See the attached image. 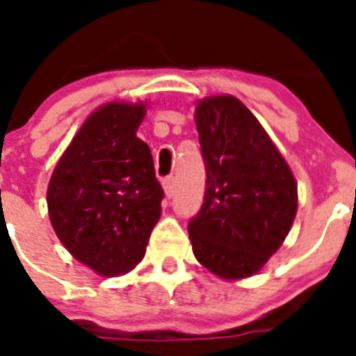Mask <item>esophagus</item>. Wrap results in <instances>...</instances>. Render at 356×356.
<instances>
[{
    "instance_id": "34e87169",
    "label": "esophagus",
    "mask_w": 356,
    "mask_h": 356,
    "mask_svg": "<svg viewBox=\"0 0 356 356\" xmlns=\"http://www.w3.org/2000/svg\"><path fill=\"white\" fill-rule=\"evenodd\" d=\"M162 185H163V191H165V196L172 197V194H175V176L163 178Z\"/></svg>"
}]
</instances>
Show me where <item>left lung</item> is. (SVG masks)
I'll use <instances>...</instances> for the list:
<instances>
[{"label": "left lung", "instance_id": "1", "mask_svg": "<svg viewBox=\"0 0 356 356\" xmlns=\"http://www.w3.org/2000/svg\"><path fill=\"white\" fill-rule=\"evenodd\" d=\"M207 188L188 221L197 262L238 280L259 273L287 237L298 185L269 135L234 96H213L196 108Z\"/></svg>", "mask_w": 356, "mask_h": 356}]
</instances>
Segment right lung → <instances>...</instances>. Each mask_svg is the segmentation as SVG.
I'll return each mask as SVG.
<instances>
[{"mask_svg": "<svg viewBox=\"0 0 356 356\" xmlns=\"http://www.w3.org/2000/svg\"><path fill=\"white\" fill-rule=\"evenodd\" d=\"M144 105L97 108L56 163L49 219L69 253L102 276L131 271L160 219L163 188L149 146L135 131Z\"/></svg>", "mask_w": 356, "mask_h": 356, "instance_id": "1", "label": "right lung"}]
</instances>
